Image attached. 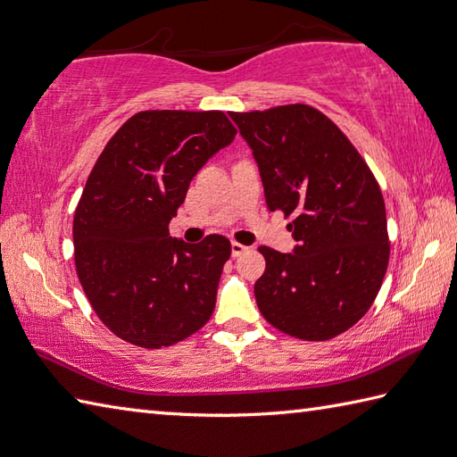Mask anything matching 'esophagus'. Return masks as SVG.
<instances>
[{
    "label": "esophagus",
    "mask_w": 457,
    "mask_h": 457,
    "mask_svg": "<svg viewBox=\"0 0 457 457\" xmlns=\"http://www.w3.org/2000/svg\"><path fill=\"white\" fill-rule=\"evenodd\" d=\"M249 247H245L244 244H237V241H231V255L234 257H239L241 253H245Z\"/></svg>",
    "instance_id": "esophagus-1"
}]
</instances>
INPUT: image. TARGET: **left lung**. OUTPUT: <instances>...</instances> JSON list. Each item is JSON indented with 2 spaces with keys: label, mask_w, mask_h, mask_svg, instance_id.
I'll return each mask as SVG.
<instances>
[{
  "label": "left lung",
  "mask_w": 457,
  "mask_h": 457,
  "mask_svg": "<svg viewBox=\"0 0 457 457\" xmlns=\"http://www.w3.org/2000/svg\"><path fill=\"white\" fill-rule=\"evenodd\" d=\"M253 149L270 212L290 218L295 253L259 247L255 283L270 326L326 342L371 308L389 265L385 200L369 164L344 131L306 104L229 112Z\"/></svg>",
  "instance_id": "left-lung-1"
}]
</instances>
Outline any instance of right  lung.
I'll list each match as a JSON object with an SVG mask.
<instances>
[{"label":"right lung","instance_id":"obj_1","mask_svg":"<svg viewBox=\"0 0 457 457\" xmlns=\"http://www.w3.org/2000/svg\"><path fill=\"white\" fill-rule=\"evenodd\" d=\"M237 129L218 110H145L105 145L74 212V265L86 298L123 342L159 349L208 322L231 255L228 237H170L190 180Z\"/></svg>","mask_w":457,"mask_h":457}]
</instances>
